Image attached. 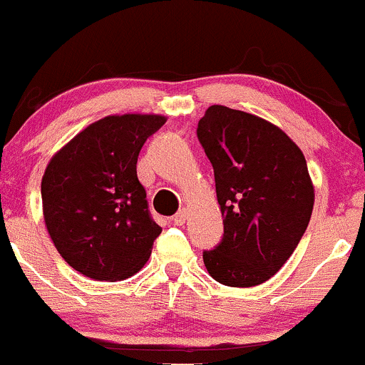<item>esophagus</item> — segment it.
I'll return each instance as SVG.
<instances>
[{"label":"esophagus","mask_w":365,"mask_h":365,"mask_svg":"<svg viewBox=\"0 0 365 365\" xmlns=\"http://www.w3.org/2000/svg\"><path fill=\"white\" fill-rule=\"evenodd\" d=\"M186 217H187V212L182 208V210H179L178 214L172 217V222H174V226H182V224L186 222Z\"/></svg>","instance_id":"esophagus-1"}]
</instances>
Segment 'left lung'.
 <instances>
[{
  "label": "left lung",
  "mask_w": 365,
  "mask_h": 365,
  "mask_svg": "<svg viewBox=\"0 0 365 365\" xmlns=\"http://www.w3.org/2000/svg\"><path fill=\"white\" fill-rule=\"evenodd\" d=\"M214 167L224 235L203 250L220 284L250 288L271 279L300 243L314 208L302 150L271 122L212 105L196 129Z\"/></svg>",
  "instance_id": "1"
}]
</instances>
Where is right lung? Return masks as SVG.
Returning <instances> with one entry per match:
<instances>
[{
    "mask_svg": "<svg viewBox=\"0 0 365 365\" xmlns=\"http://www.w3.org/2000/svg\"><path fill=\"white\" fill-rule=\"evenodd\" d=\"M162 115H110L88 125L48 163L44 222L63 260L96 281H120L148 260L162 227L139 182V151Z\"/></svg>",
    "mask_w": 365,
    "mask_h": 365,
    "instance_id": "1",
    "label": "right lung"
}]
</instances>
